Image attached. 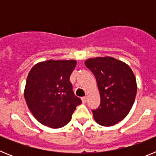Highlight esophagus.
I'll return each instance as SVG.
<instances>
[{"label":"esophagus","mask_w":156,"mask_h":156,"mask_svg":"<svg viewBox=\"0 0 156 156\" xmlns=\"http://www.w3.org/2000/svg\"><path fill=\"white\" fill-rule=\"evenodd\" d=\"M81 101H82V103L85 104L87 102V97H83L81 98Z\"/></svg>","instance_id":"1"}]
</instances>
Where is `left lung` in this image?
I'll list each match as a JSON object with an SVG mask.
<instances>
[{"label":"left lung","mask_w":156,"mask_h":156,"mask_svg":"<svg viewBox=\"0 0 156 156\" xmlns=\"http://www.w3.org/2000/svg\"><path fill=\"white\" fill-rule=\"evenodd\" d=\"M85 66L94 75L101 96L97 109L92 110L94 120L111 126L128 115L137 94V83L128 65L112 57L88 58Z\"/></svg>","instance_id":"8db88e82"}]
</instances>
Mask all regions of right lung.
Masks as SVG:
<instances>
[{
    "label": "right lung",
    "mask_w": 156,
    "mask_h": 156,
    "mask_svg": "<svg viewBox=\"0 0 156 156\" xmlns=\"http://www.w3.org/2000/svg\"><path fill=\"white\" fill-rule=\"evenodd\" d=\"M76 66L75 60H48L36 64L29 73L25 100L41 124L55 129L66 126L81 104L69 81Z\"/></svg>",
    "instance_id": "1"
}]
</instances>
